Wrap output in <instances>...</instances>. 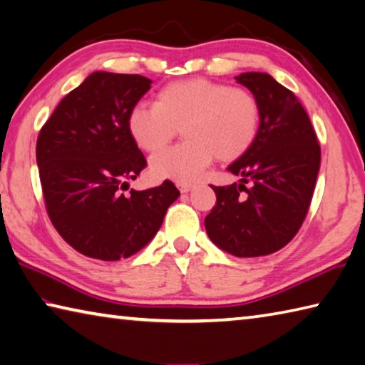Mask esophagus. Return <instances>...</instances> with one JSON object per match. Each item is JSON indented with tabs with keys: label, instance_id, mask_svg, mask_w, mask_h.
Masks as SVG:
<instances>
[{
	"label": "esophagus",
	"instance_id": "1",
	"mask_svg": "<svg viewBox=\"0 0 365 365\" xmlns=\"http://www.w3.org/2000/svg\"><path fill=\"white\" fill-rule=\"evenodd\" d=\"M177 188L182 191V193H188V191H191L195 188V185L193 183H182V182H178L177 183Z\"/></svg>",
	"mask_w": 365,
	"mask_h": 365
}]
</instances>
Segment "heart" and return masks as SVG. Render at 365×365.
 <instances>
[{
  "mask_svg": "<svg viewBox=\"0 0 365 365\" xmlns=\"http://www.w3.org/2000/svg\"><path fill=\"white\" fill-rule=\"evenodd\" d=\"M261 123L256 96L243 88L188 78L169 83L154 104H138L127 117V128L140 150L160 151L182 127V145L153 156L151 174L188 183L201 175L214 158L222 163L242 158L255 143Z\"/></svg>",
  "mask_w": 365,
  "mask_h": 365,
  "instance_id": "1",
  "label": "heart"
}]
</instances>
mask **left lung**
I'll list each match as a JSON object with an SVG mask.
<instances>
[{"label": "left lung", "instance_id": "left-lung-1", "mask_svg": "<svg viewBox=\"0 0 365 365\" xmlns=\"http://www.w3.org/2000/svg\"><path fill=\"white\" fill-rule=\"evenodd\" d=\"M235 78L256 96L261 123L252 146L227 168L242 177L240 182L211 185L217 201L205 225L211 242L228 255L267 256L292 242L304 222L316 188L320 146L293 91L264 72Z\"/></svg>", "mask_w": 365, "mask_h": 365}]
</instances>
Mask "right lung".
I'll list each match as a JSON object with an SVG mask.
<instances>
[{
	"mask_svg": "<svg viewBox=\"0 0 365 365\" xmlns=\"http://www.w3.org/2000/svg\"><path fill=\"white\" fill-rule=\"evenodd\" d=\"M151 83L137 73H90L63 98L36 140L49 219L88 257L119 261L143 250L180 196L170 180L122 193L146 168L127 117Z\"/></svg>",
	"mask_w": 365,
	"mask_h": 365,
	"instance_id": "add662e5",
	"label": "right lung"
}]
</instances>
